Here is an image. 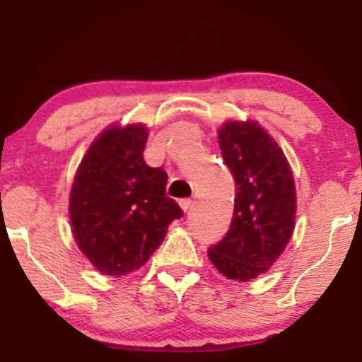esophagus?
Returning a JSON list of instances; mask_svg holds the SVG:
<instances>
[{
  "label": "esophagus",
  "instance_id": "obj_1",
  "mask_svg": "<svg viewBox=\"0 0 362 362\" xmlns=\"http://www.w3.org/2000/svg\"><path fill=\"white\" fill-rule=\"evenodd\" d=\"M180 206H181V209L182 211H189L191 209V206H192V199H189V197H186V199H181L180 201Z\"/></svg>",
  "mask_w": 362,
  "mask_h": 362
}]
</instances>
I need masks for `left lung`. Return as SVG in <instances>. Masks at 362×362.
<instances>
[{
    "label": "left lung",
    "instance_id": "obj_1",
    "mask_svg": "<svg viewBox=\"0 0 362 362\" xmlns=\"http://www.w3.org/2000/svg\"><path fill=\"white\" fill-rule=\"evenodd\" d=\"M219 146L235 180L234 217L207 255L227 279L247 281L269 270L291 239L295 181L284 151L255 122H227Z\"/></svg>",
    "mask_w": 362,
    "mask_h": 362
}]
</instances>
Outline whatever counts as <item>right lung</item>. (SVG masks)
<instances>
[{
	"label": "right lung",
	"mask_w": 362,
	"mask_h": 362,
	"mask_svg": "<svg viewBox=\"0 0 362 362\" xmlns=\"http://www.w3.org/2000/svg\"><path fill=\"white\" fill-rule=\"evenodd\" d=\"M146 140L143 125L110 127L88 148L74 180V239L105 275H127L145 265L168 226L182 216L166 196V173L143 160Z\"/></svg>",
	"instance_id": "right-lung-1"
}]
</instances>
